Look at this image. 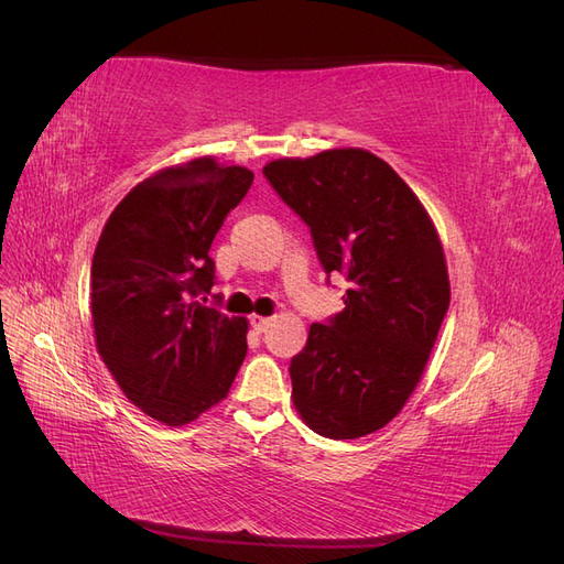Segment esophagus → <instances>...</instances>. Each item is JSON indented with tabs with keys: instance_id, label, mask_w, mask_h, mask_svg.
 <instances>
[{
	"instance_id": "34e87169",
	"label": "esophagus",
	"mask_w": 564,
	"mask_h": 564,
	"mask_svg": "<svg viewBox=\"0 0 564 564\" xmlns=\"http://www.w3.org/2000/svg\"><path fill=\"white\" fill-rule=\"evenodd\" d=\"M270 317H261V315H251L249 317V324H251V329L256 332V334H263L268 327H270Z\"/></svg>"
}]
</instances>
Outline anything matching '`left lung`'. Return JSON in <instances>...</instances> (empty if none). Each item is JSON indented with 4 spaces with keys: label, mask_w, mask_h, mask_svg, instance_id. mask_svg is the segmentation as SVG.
Here are the masks:
<instances>
[{
    "label": "left lung",
    "mask_w": 564,
    "mask_h": 564,
    "mask_svg": "<svg viewBox=\"0 0 564 564\" xmlns=\"http://www.w3.org/2000/svg\"><path fill=\"white\" fill-rule=\"evenodd\" d=\"M263 176L311 228L317 259L350 284L346 308L313 322L292 357L301 419L355 440L400 414L449 308L445 251L423 204L381 158L360 148L275 160Z\"/></svg>",
    "instance_id": "1"
}]
</instances>
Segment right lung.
<instances>
[{
	"label": "right lung",
	"mask_w": 564,
	"mask_h": 564,
	"mask_svg": "<svg viewBox=\"0 0 564 564\" xmlns=\"http://www.w3.org/2000/svg\"><path fill=\"white\" fill-rule=\"evenodd\" d=\"M253 174L209 158L145 178L117 204L91 263L100 357L129 402L166 425L224 400L247 355V319L197 299L216 284L209 256Z\"/></svg>",
	"instance_id": "add662e5"
}]
</instances>
